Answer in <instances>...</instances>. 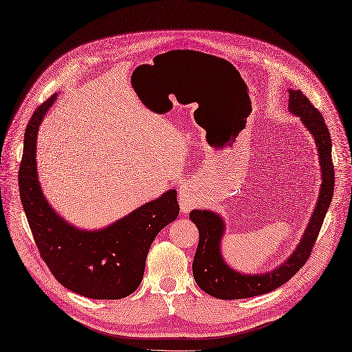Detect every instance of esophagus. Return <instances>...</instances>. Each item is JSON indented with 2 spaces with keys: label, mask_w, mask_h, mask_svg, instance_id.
<instances>
[{
  "label": "esophagus",
  "mask_w": 352,
  "mask_h": 352,
  "mask_svg": "<svg viewBox=\"0 0 352 352\" xmlns=\"http://www.w3.org/2000/svg\"><path fill=\"white\" fill-rule=\"evenodd\" d=\"M179 204L182 212H189L197 205L195 193H193L190 186H184L179 190Z\"/></svg>",
  "instance_id": "esophagus-1"
}]
</instances>
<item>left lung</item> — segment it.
<instances>
[{
	"label": "left lung",
	"instance_id": "8db88e82",
	"mask_svg": "<svg viewBox=\"0 0 352 352\" xmlns=\"http://www.w3.org/2000/svg\"><path fill=\"white\" fill-rule=\"evenodd\" d=\"M288 111L300 118L302 125L310 131L318 145L322 186L316 207H314L300 243L288 259L278 265L275 270L258 275L237 272L224 262L220 248L226 230L223 218L210 210H193L189 214V218L199 230V243L192 263L193 278H195L198 287L212 297L237 300L274 292L275 288L292 280L300 271L316 243L326 211H328L333 197L335 172L332 163V141L323 116L306 96L300 90H288Z\"/></svg>",
	"mask_w": 352,
	"mask_h": 352
}]
</instances>
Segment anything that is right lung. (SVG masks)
Returning a JSON list of instances; mask_svg holds the SVG:
<instances>
[{
	"label": "right lung",
	"instance_id": "obj_1",
	"mask_svg": "<svg viewBox=\"0 0 352 352\" xmlns=\"http://www.w3.org/2000/svg\"><path fill=\"white\" fill-rule=\"evenodd\" d=\"M55 100L56 93L36 109L24 132L19 170L24 214L41 258L58 283L89 298H124L142 281L153 240L177 218V192L167 190L102 230L90 232L68 224L46 201L36 170L38 129Z\"/></svg>",
	"mask_w": 352,
	"mask_h": 352
}]
</instances>
